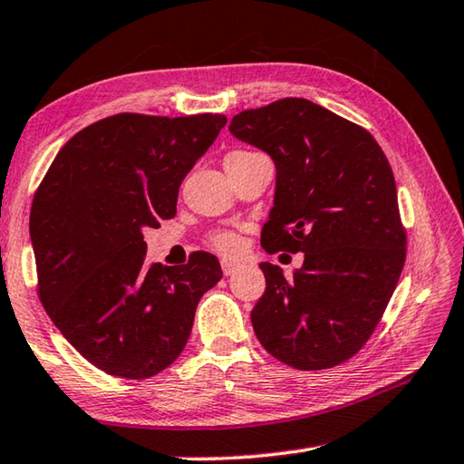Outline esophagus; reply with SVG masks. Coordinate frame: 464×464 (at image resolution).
Returning <instances> with one entry per match:
<instances>
[{"label":"esophagus","mask_w":464,"mask_h":464,"mask_svg":"<svg viewBox=\"0 0 464 464\" xmlns=\"http://www.w3.org/2000/svg\"><path fill=\"white\" fill-rule=\"evenodd\" d=\"M221 267H223V274L225 276H233L235 269L239 267V264H237V261H231V259H223L221 261Z\"/></svg>","instance_id":"34e87169"}]
</instances>
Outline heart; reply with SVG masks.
<instances>
[{"instance_id":"1","label":"heart","mask_w":464,"mask_h":464,"mask_svg":"<svg viewBox=\"0 0 464 464\" xmlns=\"http://www.w3.org/2000/svg\"><path fill=\"white\" fill-rule=\"evenodd\" d=\"M254 154H259V151L235 150V151H231L229 156H227L225 164L227 162H237V160H246V158L254 156ZM208 246L213 247L215 251H218V254H223V256H235L241 249V239L233 231L221 229V231H213L208 235Z\"/></svg>"}]
</instances>
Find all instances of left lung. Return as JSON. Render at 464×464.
<instances>
[{
    "mask_svg": "<svg viewBox=\"0 0 464 464\" xmlns=\"http://www.w3.org/2000/svg\"><path fill=\"white\" fill-rule=\"evenodd\" d=\"M229 130L276 162L261 247L304 254L290 280L274 264L259 266L257 339L300 372L341 365L373 334L406 261L392 166L365 128L308 99L247 109Z\"/></svg>",
    "mask_w": 464,
    "mask_h": 464,
    "instance_id": "obj_1",
    "label": "left lung"
}]
</instances>
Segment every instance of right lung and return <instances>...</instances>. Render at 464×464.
I'll list each match as a JSON object with an SVG mask.
<instances>
[{
    "mask_svg": "<svg viewBox=\"0 0 464 464\" xmlns=\"http://www.w3.org/2000/svg\"><path fill=\"white\" fill-rule=\"evenodd\" d=\"M221 113H117L66 141L34 192L30 237L42 306L89 363L148 379L187 347L198 300L221 280L207 251L148 264L144 229L176 215L184 176Z\"/></svg>",
    "mask_w": 464,
    "mask_h": 464,
    "instance_id": "1",
    "label": "right lung"
}]
</instances>
